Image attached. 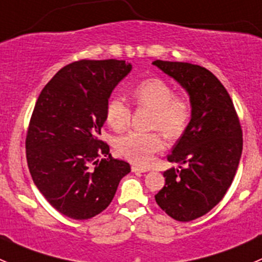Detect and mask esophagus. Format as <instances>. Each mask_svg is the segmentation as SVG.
I'll return each mask as SVG.
<instances>
[{
    "instance_id": "obj_1",
    "label": "esophagus",
    "mask_w": 262,
    "mask_h": 262,
    "mask_svg": "<svg viewBox=\"0 0 262 262\" xmlns=\"http://www.w3.org/2000/svg\"><path fill=\"white\" fill-rule=\"evenodd\" d=\"M132 171H133V172H147L148 168L139 167V166H132Z\"/></svg>"
}]
</instances>
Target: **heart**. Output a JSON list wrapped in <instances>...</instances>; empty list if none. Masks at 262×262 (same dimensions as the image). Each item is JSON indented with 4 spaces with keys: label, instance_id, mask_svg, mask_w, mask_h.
<instances>
[{
    "label": "heart",
    "instance_id": "1",
    "mask_svg": "<svg viewBox=\"0 0 262 262\" xmlns=\"http://www.w3.org/2000/svg\"><path fill=\"white\" fill-rule=\"evenodd\" d=\"M137 105L152 112L149 128L152 132H130L116 139L115 150L120 157L137 163L149 165L153 155L165 147L163 133L168 139L180 138L191 119L189 99L173 94V89L160 78H148L132 90ZM106 120L115 130L126 128L130 121V107L120 97H113L106 106ZM162 131V134L160 132Z\"/></svg>",
    "mask_w": 262,
    "mask_h": 262
}]
</instances>
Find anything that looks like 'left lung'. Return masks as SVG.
Masks as SVG:
<instances>
[{"mask_svg": "<svg viewBox=\"0 0 262 262\" xmlns=\"http://www.w3.org/2000/svg\"><path fill=\"white\" fill-rule=\"evenodd\" d=\"M153 64L186 90L191 104L187 129L167 156L179 168L163 172L156 203L171 218L190 222L212 210L233 181L242 155V129L231 96L207 68L185 62Z\"/></svg>", "mask_w": 262, "mask_h": 262, "instance_id": "obj_1", "label": "left lung"}]
</instances>
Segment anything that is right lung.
Here are the masks:
<instances>
[{
    "label": "right lung",
    "instance_id": "add662e5",
    "mask_svg": "<svg viewBox=\"0 0 262 262\" xmlns=\"http://www.w3.org/2000/svg\"><path fill=\"white\" fill-rule=\"evenodd\" d=\"M130 70L125 60H77L58 71L36 100L25 142L29 171L68 218L83 221L106 209L130 172L99 139L110 95Z\"/></svg>",
    "mask_w": 262,
    "mask_h": 262
}]
</instances>
